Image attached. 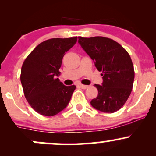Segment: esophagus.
<instances>
[{"mask_svg": "<svg viewBox=\"0 0 156 156\" xmlns=\"http://www.w3.org/2000/svg\"><path fill=\"white\" fill-rule=\"evenodd\" d=\"M79 87H80V88L81 89H87L89 87V86H87V85H83V84H79Z\"/></svg>", "mask_w": 156, "mask_h": 156, "instance_id": "1", "label": "esophagus"}]
</instances>
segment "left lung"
Segmentation results:
<instances>
[{"label": "left lung", "mask_w": 156, "mask_h": 156, "mask_svg": "<svg viewBox=\"0 0 156 156\" xmlns=\"http://www.w3.org/2000/svg\"><path fill=\"white\" fill-rule=\"evenodd\" d=\"M78 43L103 76L102 85H94L98 94L91 105L102 112H117L124 105L133 88L134 69L130 55L118 42L106 37H79Z\"/></svg>", "instance_id": "left-lung-1"}]
</instances>
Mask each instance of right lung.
<instances>
[{
  "mask_svg": "<svg viewBox=\"0 0 156 156\" xmlns=\"http://www.w3.org/2000/svg\"><path fill=\"white\" fill-rule=\"evenodd\" d=\"M78 37L44 41L27 56L21 68L20 81L27 101L41 115L51 117L67 106L76 86L64 85L57 77L66 52Z\"/></svg>",
  "mask_w": 156,
  "mask_h": 156,
  "instance_id": "1",
  "label": "right lung"
}]
</instances>
